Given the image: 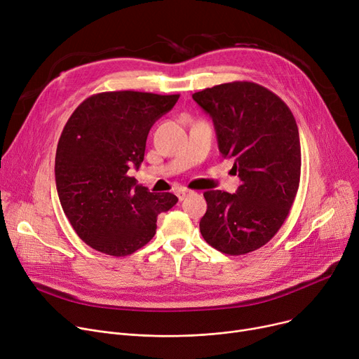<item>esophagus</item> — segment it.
Returning <instances> with one entry per match:
<instances>
[{"label":"esophagus","instance_id":"34e87169","mask_svg":"<svg viewBox=\"0 0 359 359\" xmlns=\"http://www.w3.org/2000/svg\"><path fill=\"white\" fill-rule=\"evenodd\" d=\"M189 194H191V191H187V189H179V191H176V195H177V198H179L180 201H183Z\"/></svg>","mask_w":359,"mask_h":359}]
</instances>
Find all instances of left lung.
I'll list each match as a JSON object with an SVG mask.
<instances>
[{"label": "left lung", "instance_id": "obj_1", "mask_svg": "<svg viewBox=\"0 0 359 359\" xmlns=\"http://www.w3.org/2000/svg\"><path fill=\"white\" fill-rule=\"evenodd\" d=\"M212 118L219 153L233 158L241 184L236 194L206 191L199 229L205 241L230 256L260 249L287 219L301 175L295 118L275 93L233 81L192 94Z\"/></svg>", "mask_w": 359, "mask_h": 359}]
</instances>
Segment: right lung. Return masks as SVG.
<instances>
[{"instance_id":"add662e5","label":"right lung","mask_w":359,"mask_h":359,"mask_svg":"<svg viewBox=\"0 0 359 359\" xmlns=\"http://www.w3.org/2000/svg\"><path fill=\"white\" fill-rule=\"evenodd\" d=\"M179 97L97 93L65 123L55 157L56 189L72 229L91 249L132 255L154 237L157 217L176 205V195L148 192L128 170L140 167L151 126Z\"/></svg>"}]
</instances>
